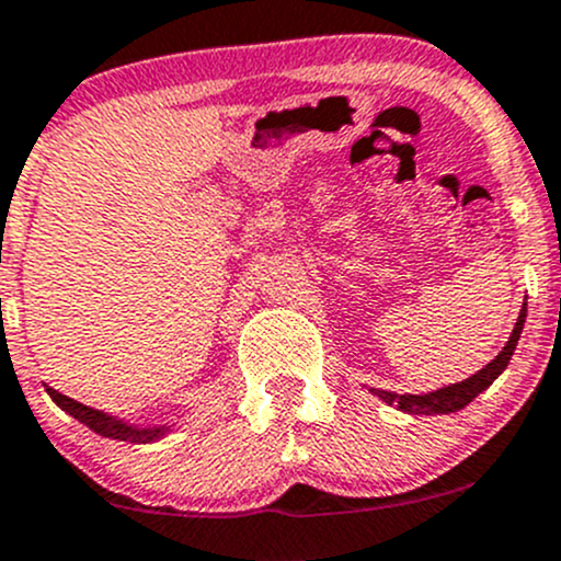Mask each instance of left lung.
<instances>
[{
    "instance_id": "1",
    "label": "left lung",
    "mask_w": 561,
    "mask_h": 561,
    "mask_svg": "<svg viewBox=\"0 0 561 561\" xmlns=\"http://www.w3.org/2000/svg\"><path fill=\"white\" fill-rule=\"evenodd\" d=\"M524 322H526V301L522 312H518L516 325H513L511 339H507L505 347L500 350V355H496L491 364H485L480 371H474L472 377H467V380L454 382V386H445L437 390H428V393H393V390H380V388H369V390L377 396V399H382L386 404H396L401 412H407V415H450V412L463 410L474 396L483 393V390L507 369L513 353H516L518 339H522Z\"/></svg>"
}]
</instances>
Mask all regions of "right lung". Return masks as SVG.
Returning a JSON list of instances; mask_svg holds the SVG:
<instances>
[{
    "instance_id": "add662e5",
    "label": "right lung",
    "mask_w": 561,
    "mask_h": 561,
    "mask_svg": "<svg viewBox=\"0 0 561 561\" xmlns=\"http://www.w3.org/2000/svg\"><path fill=\"white\" fill-rule=\"evenodd\" d=\"M45 390H48L50 399L56 401V407H61L67 415H72L78 423H83V426H89L92 432H98L100 437H107V439L146 445V443H157V439L168 437L171 428L175 426V423H129L127 417L94 410V407L81 404V401L70 399V396L59 393V390H54L50 386H45Z\"/></svg>"
}]
</instances>
